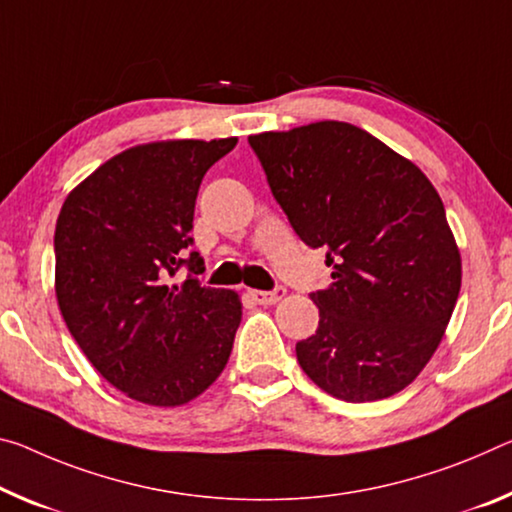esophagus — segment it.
<instances>
[{
  "label": "esophagus",
  "mask_w": 512,
  "mask_h": 512,
  "mask_svg": "<svg viewBox=\"0 0 512 512\" xmlns=\"http://www.w3.org/2000/svg\"><path fill=\"white\" fill-rule=\"evenodd\" d=\"M287 294V289L285 287H278V289H273V291H250V298L255 300V303H259V305H275L278 303V300H282V296Z\"/></svg>",
  "instance_id": "obj_1"
}]
</instances>
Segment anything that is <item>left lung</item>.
<instances>
[{"instance_id":"obj_1","label":"left lung","mask_w":512,"mask_h":512,"mask_svg":"<svg viewBox=\"0 0 512 512\" xmlns=\"http://www.w3.org/2000/svg\"><path fill=\"white\" fill-rule=\"evenodd\" d=\"M248 143L298 237L328 250L332 280L312 294L319 328L296 344L300 369L346 403L401 392L433 358L460 294L462 259L440 193L351 123Z\"/></svg>"}]
</instances>
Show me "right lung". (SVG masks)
Instances as JSON below:
<instances>
[{"mask_svg": "<svg viewBox=\"0 0 512 512\" xmlns=\"http://www.w3.org/2000/svg\"><path fill=\"white\" fill-rule=\"evenodd\" d=\"M237 136L134 145L95 168L63 202L54 232V291L88 362L129 399L177 408L200 396L230 360L241 296L170 285L189 264L202 177Z\"/></svg>", "mask_w": 512, "mask_h": 512, "instance_id": "add662e5", "label": "right lung"}]
</instances>
